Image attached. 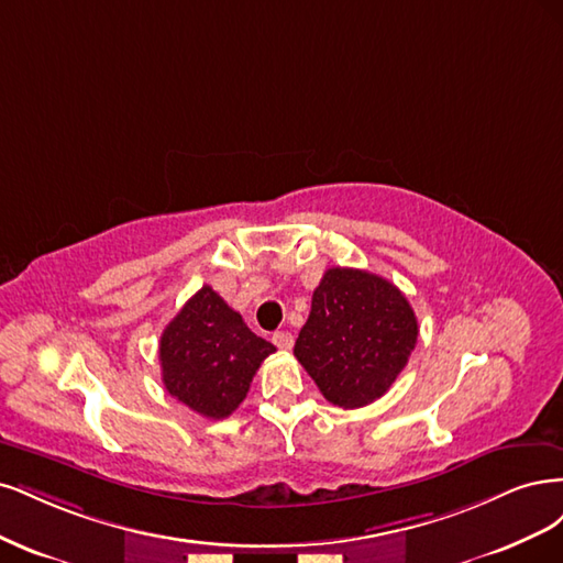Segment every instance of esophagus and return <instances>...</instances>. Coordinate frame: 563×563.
<instances>
[{
	"mask_svg": "<svg viewBox=\"0 0 563 563\" xmlns=\"http://www.w3.org/2000/svg\"><path fill=\"white\" fill-rule=\"evenodd\" d=\"M274 343H276L280 351H289V349H292L295 339H292V334H289V332H276L274 334Z\"/></svg>",
	"mask_w": 563,
	"mask_h": 563,
	"instance_id": "esophagus-1",
	"label": "esophagus"
}]
</instances>
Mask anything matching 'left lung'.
<instances>
[{
	"instance_id": "obj_1",
	"label": "left lung",
	"mask_w": 563,
	"mask_h": 563,
	"mask_svg": "<svg viewBox=\"0 0 563 563\" xmlns=\"http://www.w3.org/2000/svg\"><path fill=\"white\" fill-rule=\"evenodd\" d=\"M419 336L413 308L390 280L360 268H328L295 355L324 400L357 409L395 384Z\"/></svg>"
}]
</instances>
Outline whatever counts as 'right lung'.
Returning <instances> with one entry per match:
<instances>
[{"label":"right lung","mask_w":563,"mask_h":563,"mask_svg":"<svg viewBox=\"0 0 563 563\" xmlns=\"http://www.w3.org/2000/svg\"><path fill=\"white\" fill-rule=\"evenodd\" d=\"M271 353L274 343L252 332L241 313L203 285L161 334L163 386L206 419H227Z\"/></svg>","instance_id":"1"}]
</instances>
